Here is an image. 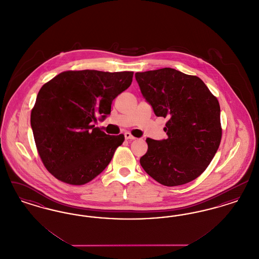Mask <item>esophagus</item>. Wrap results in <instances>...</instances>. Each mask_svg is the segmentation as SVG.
<instances>
[{"label":"esophagus","instance_id":"1","mask_svg":"<svg viewBox=\"0 0 259 259\" xmlns=\"http://www.w3.org/2000/svg\"><path fill=\"white\" fill-rule=\"evenodd\" d=\"M124 137H125V139H126V140H135L136 139L135 137L131 135L129 132L124 133Z\"/></svg>","mask_w":259,"mask_h":259}]
</instances>
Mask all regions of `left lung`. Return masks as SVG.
Returning <instances> with one entry per match:
<instances>
[{
  "label": "left lung",
  "mask_w": 259,
  "mask_h": 259,
  "mask_svg": "<svg viewBox=\"0 0 259 259\" xmlns=\"http://www.w3.org/2000/svg\"><path fill=\"white\" fill-rule=\"evenodd\" d=\"M143 97L156 116L167 117V139L148 138V151L140 163L166 186L187 184L209 166L222 140L221 108L195 75L172 68L136 73Z\"/></svg>",
  "instance_id": "obj_1"
}]
</instances>
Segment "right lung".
Returning <instances> with one entry per match:
<instances>
[{
    "instance_id": "add662e5",
    "label": "right lung",
    "mask_w": 259,
    "mask_h": 259,
    "mask_svg": "<svg viewBox=\"0 0 259 259\" xmlns=\"http://www.w3.org/2000/svg\"><path fill=\"white\" fill-rule=\"evenodd\" d=\"M132 78L133 72L68 71L40 88L31 127L40 159L56 179L84 185L106 169L124 136L107 135L93 124L111 114L112 101Z\"/></svg>"
}]
</instances>
